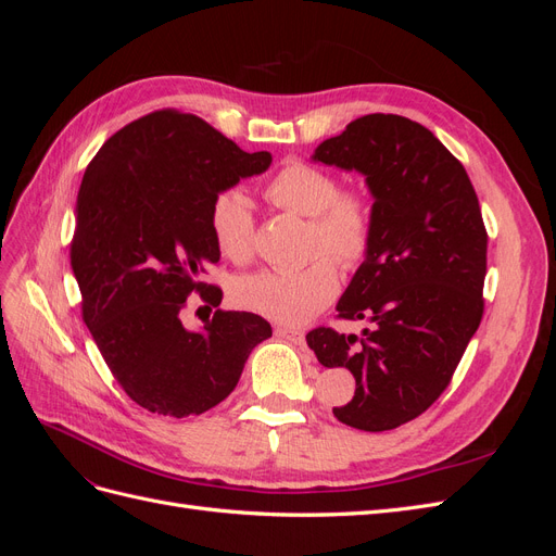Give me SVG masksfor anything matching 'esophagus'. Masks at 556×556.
<instances>
[{"mask_svg":"<svg viewBox=\"0 0 556 556\" xmlns=\"http://www.w3.org/2000/svg\"><path fill=\"white\" fill-rule=\"evenodd\" d=\"M276 336H278V339H285V341L296 343V345H301V343L306 341L304 331H299V329H294V327H276Z\"/></svg>","mask_w":556,"mask_h":556,"instance_id":"1","label":"esophagus"}]
</instances>
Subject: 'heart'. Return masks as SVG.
<instances>
[{
    "instance_id": "b5f03b06",
    "label": "heart",
    "mask_w": 556,
    "mask_h": 556,
    "mask_svg": "<svg viewBox=\"0 0 556 556\" xmlns=\"http://www.w3.org/2000/svg\"><path fill=\"white\" fill-rule=\"evenodd\" d=\"M266 197L276 206L311 217L308 250L319 255L301 268H276L245 276L233 299L252 313L280 325H304L339 294V271L359 266L374 243V204L359 188H341L339 178L323 166L292 160L266 182ZM215 248L233 264L255 255V213L239 188L217 192L208 208ZM332 256L327 258L324 252Z\"/></svg>"
}]
</instances>
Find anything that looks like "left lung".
<instances>
[{
    "label": "left lung",
    "instance_id": "left-lung-1",
    "mask_svg": "<svg viewBox=\"0 0 556 556\" xmlns=\"http://www.w3.org/2000/svg\"><path fill=\"white\" fill-rule=\"evenodd\" d=\"M313 160L357 169L374 194V243L341 296L362 336L308 331L323 366H345L357 390L339 422L390 431L422 415L450 384L484 313L486 229L464 164L419 123L394 113L352 121Z\"/></svg>",
    "mask_w": 556,
    "mask_h": 556
}]
</instances>
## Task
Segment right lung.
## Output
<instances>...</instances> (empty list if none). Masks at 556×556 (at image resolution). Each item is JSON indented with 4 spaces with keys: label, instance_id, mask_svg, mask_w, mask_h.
I'll list each match as a JSON object with an SVG mask.
<instances>
[{
    "label": "right lung",
    "instance_id": "right-lung-1",
    "mask_svg": "<svg viewBox=\"0 0 556 556\" xmlns=\"http://www.w3.org/2000/svg\"><path fill=\"white\" fill-rule=\"evenodd\" d=\"M268 164L271 153H245L176 109L117 129L88 164L70 250L83 323L117 384L150 413L211 410L271 336L264 317L217 308L223 290L201 280L220 260L208 227L213 197ZM190 293L216 308L199 332L181 325Z\"/></svg>",
    "mask_w": 556,
    "mask_h": 556
}]
</instances>
